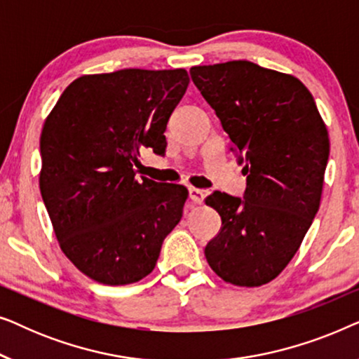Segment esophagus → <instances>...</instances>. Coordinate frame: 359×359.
Returning <instances> with one entry per match:
<instances>
[{
    "mask_svg": "<svg viewBox=\"0 0 359 359\" xmlns=\"http://www.w3.org/2000/svg\"><path fill=\"white\" fill-rule=\"evenodd\" d=\"M205 194L203 189H198V188H189V199L193 201L194 204H201L204 201Z\"/></svg>",
    "mask_w": 359,
    "mask_h": 359,
    "instance_id": "1",
    "label": "esophagus"
}]
</instances>
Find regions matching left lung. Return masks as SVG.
Segmentation results:
<instances>
[{
    "instance_id": "obj_1",
    "label": "left lung",
    "mask_w": 359,
    "mask_h": 359,
    "mask_svg": "<svg viewBox=\"0 0 359 359\" xmlns=\"http://www.w3.org/2000/svg\"><path fill=\"white\" fill-rule=\"evenodd\" d=\"M194 85L243 165V198L214 191L205 204L222 227L205 247L225 283L273 281L301 247L318 208L330 140L311 91L296 76L233 60L193 67Z\"/></svg>"
}]
</instances>
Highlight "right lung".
Masks as SVG:
<instances>
[{"mask_svg": "<svg viewBox=\"0 0 359 359\" xmlns=\"http://www.w3.org/2000/svg\"><path fill=\"white\" fill-rule=\"evenodd\" d=\"M188 72L126 68L83 75L43 122L39 186L65 257L93 281L124 286L154 271L188 189L137 180L144 151L163 155Z\"/></svg>", "mask_w": 359, "mask_h": 359, "instance_id": "add662e5", "label": "right lung"}]
</instances>
